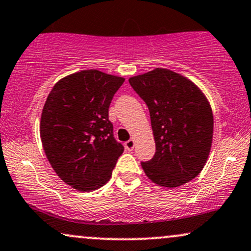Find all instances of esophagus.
I'll use <instances>...</instances> for the list:
<instances>
[{
  "mask_svg": "<svg viewBox=\"0 0 251 251\" xmlns=\"http://www.w3.org/2000/svg\"><path fill=\"white\" fill-rule=\"evenodd\" d=\"M125 149L127 150V151H132V150L134 149V140L133 139L127 140V142L125 143Z\"/></svg>",
  "mask_w": 251,
  "mask_h": 251,
  "instance_id": "obj_1",
  "label": "esophagus"
}]
</instances>
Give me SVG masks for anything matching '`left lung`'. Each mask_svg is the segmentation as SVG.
Instances as JSON below:
<instances>
[{
	"instance_id": "left-lung-1",
	"label": "left lung",
	"mask_w": 251,
	"mask_h": 251,
	"mask_svg": "<svg viewBox=\"0 0 251 251\" xmlns=\"http://www.w3.org/2000/svg\"><path fill=\"white\" fill-rule=\"evenodd\" d=\"M146 106L155 142L152 159L142 162L153 183L177 188L194 179L211 149L214 117L201 89L186 77L157 68L128 80Z\"/></svg>"
}]
</instances>
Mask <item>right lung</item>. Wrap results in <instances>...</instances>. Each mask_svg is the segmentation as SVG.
Segmentation results:
<instances>
[{"label": "right lung", "instance_id": "obj_1", "mask_svg": "<svg viewBox=\"0 0 251 251\" xmlns=\"http://www.w3.org/2000/svg\"><path fill=\"white\" fill-rule=\"evenodd\" d=\"M124 81L97 70L81 71L60 80L43 106L45 153L56 175L79 191L105 185L123 154L108 108Z\"/></svg>", "mask_w": 251, "mask_h": 251}]
</instances>
